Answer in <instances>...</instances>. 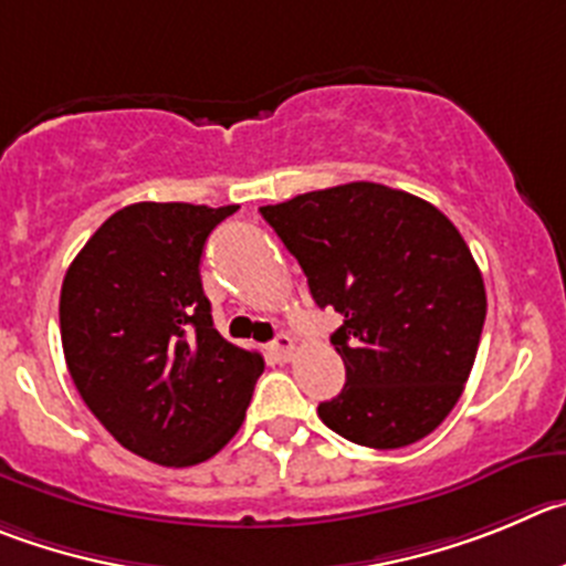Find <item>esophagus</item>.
I'll use <instances>...</instances> for the list:
<instances>
[{"label":"esophagus","mask_w":566,"mask_h":566,"mask_svg":"<svg viewBox=\"0 0 566 566\" xmlns=\"http://www.w3.org/2000/svg\"><path fill=\"white\" fill-rule=\"evenodd\" d=\"M271 352H273V357H276V360H290V357H293V352H295V343H293V337L290 335H276V340L271 343Z\"/></svg>","instance_id":"1"}]
</instances>
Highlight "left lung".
Listing matches in <instances>:
<instances>
[{"mask_svg":"<svg viewBox=\"0 0 566 566\" xmlns=\"http://www.w3.org/2000/svg\"><path fill=\"white\" fill-rule=\"evenodd\" d=\"M298 259L346 385L318 416L371 450H399L441 424L478 355L485 287L452 220L416 195L355 181L262 206Z\"/></svg>","mask_w":566,"mask_h":566,"instance_id":"1","label":"left lung"}]
</instances>
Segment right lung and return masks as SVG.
Listing matches in <instances>:
<instances>
[{"instance_id": "obj_1", "label": "right lung", "mask_w": 566, "mask_h": 566, "mask_svg": "<svg viewBox=\"0 0 566 566\" xmlns=\"http://www.w3.org/2000/svg\"><path fill=\"white\" fill-rule=\"evenodd\" d=\"M240 206L130 203L69 265L61 343L77 394L125 450L158 467L218 455L265 368L211 324L200 256Z\"/></svg>"}]
</instances>
